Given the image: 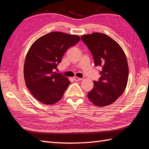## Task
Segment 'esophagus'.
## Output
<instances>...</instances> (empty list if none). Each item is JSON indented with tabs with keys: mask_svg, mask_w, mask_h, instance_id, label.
Here are the masks:
<instances>
[{
	"mask_svg": "<svg viewBox=\"0 0 149 149\" xmlns=\"http://www.w3.org/2000/svg\"><path fill=\"white\" fill-rule=\"evenodd\" d=\"M73 80L75 81H79L82 80V78H78V77H74Z\"/></svg>",
	"mask_w": 149,
	"mask_h": 149,
	"instance_id": "1",
	"label": "esophagus"
}]
</instances>
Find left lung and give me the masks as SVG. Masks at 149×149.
Segmentation results:
<instances>
[{
  "mask_svg": "<svg viewBox=\"0 0 149 149\" xmlns=\"http://www.w3.org/2000/svg\"><path fill=\"white\" fill-rule=\"evenodd\" d=\"M82 41L91 52L96 67H101V77L94 81L88 97L96 106H106L121 96L127 86V58L119 45L108 35L95 32L83 35Z\"/></svg>",
  "mask_w": 149,
  "mask_h": 149,
  "instance_id": "8db88e82",
  "label": "left lung"
}]
</instances>
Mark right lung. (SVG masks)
<instances>
[{"label": "right lung", "instance_id": "1", "mask_svg": "<svg viewBox=\"0 0 149 149\" xmlns=\"http://www.w3.org/2000/svg\"><path fill=\"white\" fill-rule=\"evenodd\" d=\"M79 40L77 35L56 31L42 36L31 46L25 60L24 78L37 100L53 104L61 100L71 82L54 70L67 49Z\"/></svg>", "mask_w": 149, "mask_h": 149}]
</instances>
